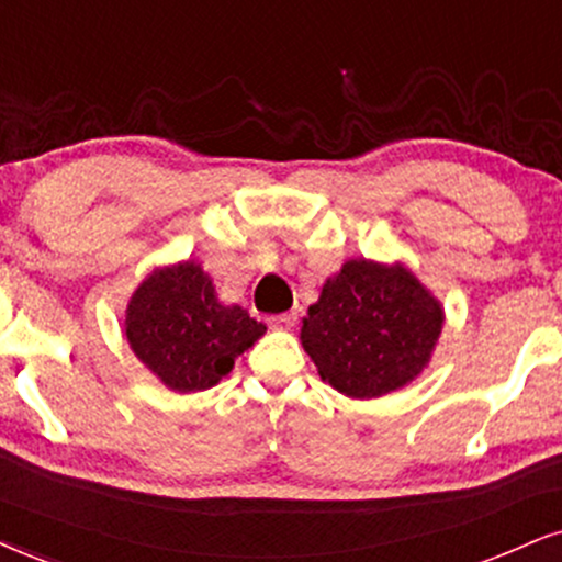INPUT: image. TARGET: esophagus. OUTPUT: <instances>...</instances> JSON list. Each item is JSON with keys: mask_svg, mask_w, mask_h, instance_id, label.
I'll list each match as a JSON object with an SVG mask.
<instances>
[{"mask_svg": "<svg viewBox=\"0 0 562 562\" xmlns=\"http://www.w3.org/2000/svg\"><path fill=\"white\" fill-rule=\"evenodd\" d=\"M268 323H270V328H276V330H292L294 325H296V313L273 315Z\"/></svg>", "mask_w": 562, "mask_h": 562, "instance_id": "obj_1", "label": "esophagus"}]
</instances>
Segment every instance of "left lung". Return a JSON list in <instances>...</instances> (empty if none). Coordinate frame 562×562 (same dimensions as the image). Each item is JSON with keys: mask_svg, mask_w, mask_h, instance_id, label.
Returning <instances> with one entry per match:
<instances>
[{"mask_svg": "<svg viewBox=\"0 0 562 562\" xmlns=\"http://www.w3.org/2000/svg\"><path fill=\"white\" fill-rule=\"evenodd\" d=\"M446 310L404 262L346 260L302 317L300 341L323 383L349 398H380L432 362Z\"/></svg>", "mask_w": 562, "mask_h": 562, "instance_id": "1", "label": "left lung"}]
</instances>
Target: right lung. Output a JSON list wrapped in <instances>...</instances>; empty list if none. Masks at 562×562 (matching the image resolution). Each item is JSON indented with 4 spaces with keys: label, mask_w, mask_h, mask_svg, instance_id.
I'll return each mask as SVG.
<instances>
[{
    "label": "right lung",
    "mask_w": 562,
    "mask_h": 562,
    "mask_svg": "<svg viewBox=\"0 0 562 562\" xmlns=\"http://www.w3.org/2000/svg\"><path fill=\"white\" fill-rule=\"evenodd\" d=\"M262 334L266 325L252 321L245 307L218 300L198 260L150 270L124 310L130 349L175 393L216 385Z\"/></svg>",
    "instance_id": "obj_1"
}]
</instances>
